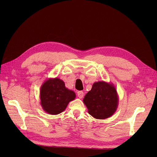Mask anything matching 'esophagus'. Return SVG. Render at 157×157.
I'll use <instances>...</instances> for the list:
<instances>
[{"label":"esophagus","instance_id":"1","mask_svg":"<svg viewBox=\"0 0 157 157\" xmlns=\"http://www.w3.org/2000/svg\"><path fill=\"white\" fill-rule=\"evenodd\" d=\"M84 92L83 91H78V98H80V99H81V98H83V96H84Z\"/></svg>","mask_w":157,"mask_h":157}]
</instances>
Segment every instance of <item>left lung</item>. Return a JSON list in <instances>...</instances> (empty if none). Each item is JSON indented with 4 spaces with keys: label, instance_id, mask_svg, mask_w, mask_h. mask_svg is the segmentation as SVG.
Instances as JSON below:
<instances>
[{
    "label": "left lung",
    "instance_id": "obj_1",
    "mask_svg": "<svg viewBox=\"0 0 157 157\" xmlns=\"http://www.w3.org/2000/svg\"><path fill=\"white\" fill-rule=\"evenodd\" d=\"M83 102L91 116L97 119H104L115 113L118 107L119 97L113 83L98 81L86 94Z\"/></svg>",
    "mask_w": 157,
    "mask_h": 157
}]
</instances>
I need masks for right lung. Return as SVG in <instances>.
<instances>
[{"mask_svg": "<svg viewBox=\"0 0 157 157\" xmlns=\"http://www.w3.org/2000/svg\"><path fill=\"white\" fill-rule=\"evenodd\" d=\"M40 98L44 111L49 114L56 115L66 109L69 102L75 99L76 94L66 88L61 79L49 78L40 87Z\"/></svg>", "mask_w": 157, "mask_h": 157, "instance_id": "right-lung-1", "label": "right lung"}]
</instances>
